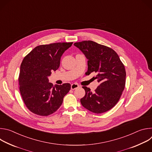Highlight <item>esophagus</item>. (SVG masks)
Instances as JSON below:
<instances>
[{
    "label": "esophagus",
    "mask_w": 152,
    "mask_h": 152,
    "mask_svg": "<svg viewBox=\"0 0 152 152\" xmlns=\"http://www.w3.org/2000/svg\"><path fill=\"white\" fill-rule=\"evenodd\" d=\"M79 86V85L77 83H72V84L71 85V89H72V90H75V89L78 88Z\"/></svg>",
    "instance_id": "esophagus-1"
}]
</instances>
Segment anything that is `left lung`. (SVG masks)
<instances>
[{
  "mask_svg": "<svg viewBox=\"0 0 152 152\" xmlns=\"http://www.w3.org/2000/svg\"><path fill=\"white\" fill-rule=\"evenodd\" d=\"M74 45L85 55L88 61V71L97 73L95 79L100 85L94 92L82 86L85 96L82 105L90 111L101 114L110 110L118 102L126 83V70L117 53L111 48L93 41L75 42Z\"/></svg>",
  "mask_w": 152,
  "mask_h": 152,
  "instance_id": "obj_1",
  "label": "left lung"
}]
</instances>
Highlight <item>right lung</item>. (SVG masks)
<instances>
[{
  "instance_id": "1",
  "label": "right lung",
  "mask_w": 152,
  "mask_h": 152,
  "mask_svg": "<svg viewBox=\"0 0 152 152\" xmlns=\"http://www.w3.org/2000/svg\"><path fill=\"white\" fill-rule=\"evenodd\" d=\"M73 42H56L35 48L23 59L18 77L23 100L32 113L48 116L56 111L70 91L69 83L53 85L48 77L59 67L61 57Z\"/></svg>"
}]
</instances>
